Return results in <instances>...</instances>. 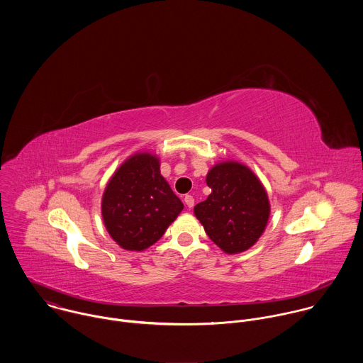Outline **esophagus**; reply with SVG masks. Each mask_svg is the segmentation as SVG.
Masks as SVG:
<instances>
[{"instance_id":"34e87169","label":"esophagus","mask_w":363,"mask_h":363,"mask_svg":"<svg viewBox=\"0 0 363 363\" xmlns=\"http://www.w3.org/2000/svg\"><path fill=\"white\" fill-rule=\"evenodd\" d=\"M184 202L186 203L188 208H192V206H194V196H192V195H185Z\"/></svg>"}]
</instances>
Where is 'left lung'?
<instances>
[{"mask_svg": "<svg viewBox=\"0 0 363 363\" xmlns=\"http://www.w3.org/2000/svg\"><path fill=\"white\" fill-rule=\"evenodd\" d=\"M211 194L194 206L205 233L225 252L248 250L263 234L270 203L258 178L238 162L217 164L206 175Z\"/></svg>", "mask_w": 363, "mask_h": 363, "instance_id": "obj_1", "label": "left lung"}]
</instances>
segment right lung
I'll return each mask as SVG.
<instances>
[{
  "label": "right lung",
  "instance_id": "add662e5",
  "mask_svg": "<svg viewBox=\"0 0 363 363\" xmlns=\"http://www.w3.org/2000/svg\"><path fill=\"white\" fill-rule=\"evenodd\" d=\"M184 203L160 171L158 158L136 153L112 177L101 199L111 237L125 250L142 251L157 242Z\"/></svg>",
  "mask_w": 363,
  "mask_h": 363
}]
</instances>
